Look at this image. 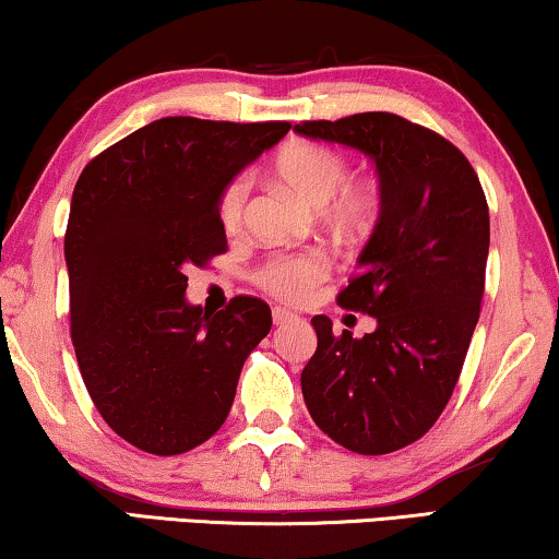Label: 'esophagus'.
I'll list each match as a JSON object with an SVG mask.
<instances>
[{"instance_id": "obj_1", "label": "esophagus", "mask_w": 559, "mask_h": 559, "mask_svg": "<svg viewBox=\"0 0 559 559\" xmlns=\"http://www.w3.org/2000/svg\"><path fill=\"white\" fill-rule=\"evenodd\" d=\"M293 320H295V312H289L285 308H274L272 310V323L274 325H287V323H293Z\"/></svg>"}]
</instances>
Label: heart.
I'll return each instance as SVG.
<instances>
[{
	"instance_id": "b5f03b06",
	"label": "heart",
	"mask_w": 559,
	"mask_h": 559,
	"mask_svg": "<svg viewBox=\"0 0 559 559\" xmlns=\"http://www.w3.org/2000/svg\"><path fill=\"white\" fill-rule=\"evenodd\" d=\"M274 173L285 186L302 198L312 209H325L335 228L346 234H358L371 226L377 216L379 198L373 188L364 182H348L350 165L338 150L318 142H295L280 152ZM251 180L249 175H236L218 198V218L228 231L241 226L247 211ZM328 274V259L320 251H300V254H277L266 259L257 272L259 287L266 293L300 300Z\"/></svg>"
}]
</instances>
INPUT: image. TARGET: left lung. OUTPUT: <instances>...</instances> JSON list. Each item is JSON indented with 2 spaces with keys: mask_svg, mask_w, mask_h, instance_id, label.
I'll return each mask as SVG.
<instances>
[{
  "mask_svg": "<svg viewBox=\"0 0 559 559\" xmlns=\"http://www.w3.org/2000/svg\"><path fill=\"white\" fill-rule=\"evenodd\" d=\"M295 132L338 142L377 163L381 211L338 293L341 308L377 318L354 338L316 316L318 348L302 396L328 438L361 455L423 438L445 409L476 331L488 259V203L455 144L389 111L300 121Z\"/></svg>",
  "mask_w": 559,
  "mask_h": 559,
  "instance_id": "left-lung-1",
  "label": "left lung"
}]
</instances>
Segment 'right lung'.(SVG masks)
I'll list each match as a JSON object with an SVG mask.
<instances>
[{
    "label": "right lung",
    "mask_w": 559,
    "mask_h": 559,
    "mask_svg": "<svg viewBox=\"0 0 559 559\" xmlns=\"http://www.w3.org/2000/svg\"><path fill=\"white\" fill-rule=\"evenodd\" d=\"M289 121L165 117L83 167L66 228L71 338L98 415L152 455L188 453L231 409L272 310L239 295L209 312L186 300L188 266L224 254L218 198Z\"/></svg>",
    "instance_id": "1"
}]
</instances>
